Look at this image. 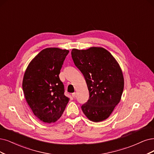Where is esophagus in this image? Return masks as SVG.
I'll use <instances>...</instances> for the list:
<instances>
[{
  "instance_id": "34e87169",
  "label": "esophagus",
  "mask_w": 154,
  "mask_h": 154,
  "mask_svg": "<svg viewBox=\"0 0 154 154\" xmlns=\"http://www.w3.org/2000/svg\"><path fill=\"white\" fill-rule=\"evenodd\" d=\"M72 97H73V98H75V96H76V93H72Z\"/></svg>"
}]
</instances>
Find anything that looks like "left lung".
Wrapping results in <instances>:
<instances>
[{"label":"left lung","mask_w":154,"mask_h":154,"mask_svg":"<svg viewBox=\"0 0 154 154\" xmlns=\"http://www.w3.org/2000/svg\"><path fill=\"white\" fill-rule=\"evenodd\" d=\"M71 54L89 90V100L81 106L82 110L90 121H103L110 116L121 98L124 78L121 68L103 48L73 49Z\"/></svg>","instance_id":"left-lung-1"}]
</instances>
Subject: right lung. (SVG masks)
Segmentation results:
<instances>
[{
	"label": "right lung",
	"mask_w": 154,
	"mask_h": 154,
	"mask_svg": "<svg viewBox=\"0 0 154 154\" xmlns=\"http://www.w3.org/2000/svg\"><path fill=\"white\" fill-rule=\"evenodd\" d=\"M69 51L46 48L28 66L23 80V91L33 114L45 123L56 122L63 113L69 98L59 74Z\"/></svg>",
	"instance_id": "right-lung-1"
}]
</instances>
